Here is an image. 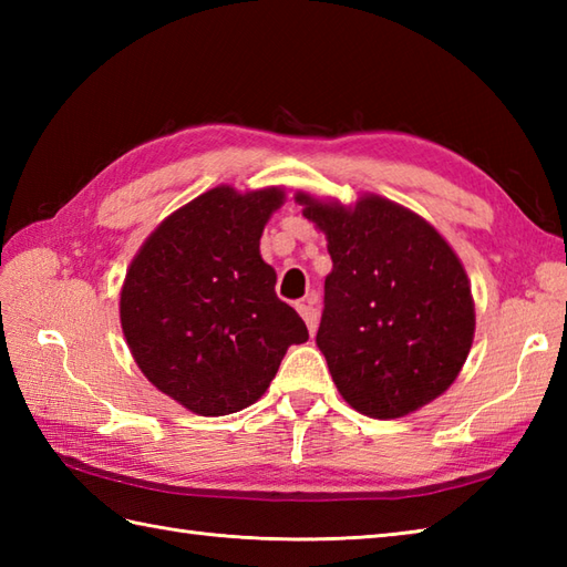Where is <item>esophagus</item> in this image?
<instances>
[{
    "label": "esophagus",
    "instance_id": "esophagus-1",
    "mask_svg": "<svg viewBox=\"0 0 567 567\" xmlns=\"http://www.w3.org/2000/svg\"><path fill=\"white\" fill-rule=\"evenodd\" d=\"M297 311H299V315H302V319L307 321L309 333L315 336V333H317V327H319V311H317L315 302H311V299H307V302L297 305Z\"/></svg>",
    "mask_w": 567,
    "mask_h": 567
}]
</instances>
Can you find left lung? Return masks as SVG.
Masks as SVG:
<instances>
[{
    "instance_id": "8db88e82",
    "label": "left lung",
    "mask_w": 567,
    "mask_h": 567,
    "mask_svg": "<svg viewBox=\"0 0 567 567\" xmlns=\"http://www.w3.org/2000/svg\"><path fill=\"white\" fill-rule=\"evenodd\" d=\"M327 236L317 346L343 400L372 419H400L433 402L463 370L475 302L461 258L436 228L402 204H355L297 192Z\"/></svg>"
}]
</instances>
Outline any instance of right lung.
<instances>
[{
  "label": "right lung",
  "mask_w": 567,
  "mask_h": 567,
  "mask_svg": "<svg viewBox=\"0 0 567 567\" xmlns=\"http://www.w3.org/2000/svg\"><path fill=\"white\" fill-rule=\"evenodd\" d=\"M282 204L280 187L207 189L163 219L128 265L118 302L128 351L192 414L258 402L287 348L309 339L260 256L262 228Z\"/></svg>",
  "instance_id": "obj_1"
}]
</instances>
